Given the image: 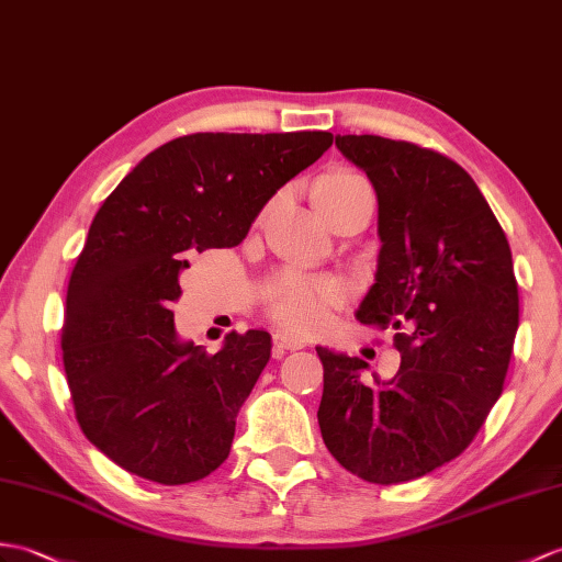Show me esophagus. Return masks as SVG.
<instances>
[{
  "mask_svg": "<svg viewBox=\"0 0 562 562\" xmlns=\"http://www.w3.org/2000/svg\"><path fill=\"white\" fill-rule=\"evenodd\" d=\"M302 347H304V342L296 340V337H290V335H284V333L272 335V355H276V359H282L286 351H296V349H302Z\"/></svg>",
  "mask_w": 562,
  "mask_h": 562,
  "instance_id": "1",
  "label": "esophagus"
}]
</instances>
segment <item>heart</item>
Returning <instances> with one entry per match:
<instances>
[{
  "label": "heart",
  "mask_w": 562,
  "mask_h": 562,
  "mask_svg": "<svg viewBox=\"0 0 562 562\" xmlns=\"http://www.w3.org/2000/svg\"><path fill=\"white\" fill-rule=\"evenodd\" d=\"M369 191H373L369 179L355 169H330L318 177L313 187V199H316L321 213L330 220L345 203ZM263 296L270 318L284 333L313 335L330 323L333 311L342 299V286L333 280H313L296 276V272H282L266 286Z\"/></svg>",
  "instance_id": "1"
}]
</instances>
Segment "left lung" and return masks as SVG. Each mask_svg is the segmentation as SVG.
<instances>
[{"instance_id": "obj_1", "label": "left lung", "mask_w": 562, "mask_h": 562, "mask_svg": "<svg viewBox=\"0 0 562 562\" xmlns=\"http://www.w3.org/2000/svg\"><path fill=\"white\" fill-rule=\"evenodd\" d=\"M378 195L375 282L357 318L393 328L400 371L369 387L359 357L316 347L325 448L369 484L419 479L474 440L503 393L519 325L510 244L474 179L446 155L335 136Z\"/></svg>"}]
</instances>
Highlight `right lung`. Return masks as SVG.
Wrapping results in <instances>:
<instances>
[{"label": "right lung", "mask_w": 562, "mask_h": 562, "mask_svg": "<svg viewBox=\"0 0 562 562\" xmlns=\"http://www.w3.org/2000/svg\"><path fill=\"white\" fill-rule=\"evenodd\" d=\"M330 146V132L181 136L104 199L69 280L61 349L76 422L114 464L179 486L227 460L270 335L229 333L207 355L179 340L169 304L189 254L237 246Z\"/></svg>", "instance_id": "obj_1"}]
</instances>
